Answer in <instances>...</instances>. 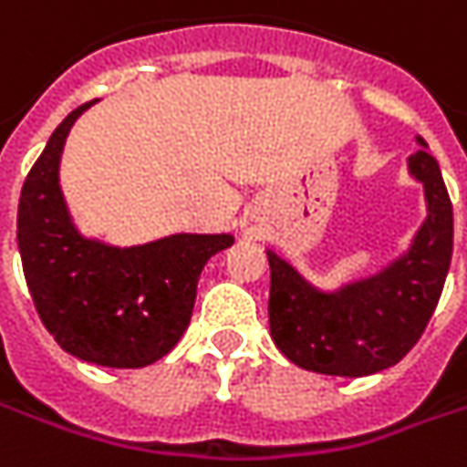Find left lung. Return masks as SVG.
<instances>
[{"instance_id": "8db88e82", "label": "left lung", "mask_w": 467, "mask_h": 467, "mask_svg": "<svg viewBox=\"0 0 467 467\" xmlns=\"http://www.w3.org/2000/svg\"><path fill=\"white\" fill-rule=\"evenodd\" d=\"M416 141L426 147L421 137ZM409 172L424 185L426 219L410 248L378 274L323 292L265 250L271 338L289 362L317 375L364 378L400 362L421 338L450 271L452 202L426 150L410 154Z\"/></svg>"}]
</instances>
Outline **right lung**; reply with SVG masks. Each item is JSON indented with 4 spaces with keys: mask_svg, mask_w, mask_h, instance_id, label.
I'll return each instance as SVG.
<instances>
[{
    "mask_svg": "<svg viewBox=\"0 0 467 467\" xmlns=\"http://www.w3.org/2000/svg\"><path fill=\"white\" fill-rule=\"evenodd\" d=\"M89 105L58 123L27 172L17 245L36 310L57 344L82 362L139 369L181 341L203 265L234 237L181 233L116 248L79 233L58 185V162L72 123Z\"/></svg>",
    "mask_w": 467,
    "mask_h": 467,
    "instance_id": "1",
    "label": "right lung"
}]
</instances>
